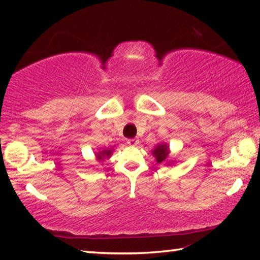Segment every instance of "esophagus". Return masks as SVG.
Masks as SVG:
<instances>
[{
    "label": "esophagus",
    "mask_w": 260,
    "mask_h": 260,
    "mask_svg": "<svg viewBox=\"0 0 260 260\" xmlns=\"http://www.w3.org/2000/svg\"><path fill=\"white\" fill-rule=\"evenodd\" d=\"M127 144H129V146H138L139 140L138 139H128L127 140Z\"/></svg>",
    "instance_id": "esophagus-1"
}]
</instances>
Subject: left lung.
I'll return each instance as SVG.
<instances>
[{
	"instance_id": "8db88e82",
	"label": "left lung",
	"mask_w": 260,
	"mask_h": 260,
	"mask_svg": "<svg viewBox=\"0 0 260 260\" xmlns=\"http://www.w3.org/2000/svg\"><path fill=\"white\" fill-rule=\"evenodd\" d=\"M152 155L155 156L158 162L164 161L167 156H169V147H167L166 144H158L155 150L152 151Z\"/></svg>"
}]
</instances>
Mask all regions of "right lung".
Returning <instances> with one entry per match:
<instances>
[{
    "label": "right lung",
    "mask_w": 260,
    "mask_h": 260,
    "mask_svg": "<svg viewBox=\"0 0 260 260\" xmlns=\"http://www.w3.org/2000/svg\"><path fill=\"white\" fill-rule=\"evenodd\" d=\"M111 150H104V151H100L99 153H96V157H98L99 160H104L105 158H109L110 155H111Z\"/></svg>",
    "instance_id": "add662e5"
}]
</instances>
